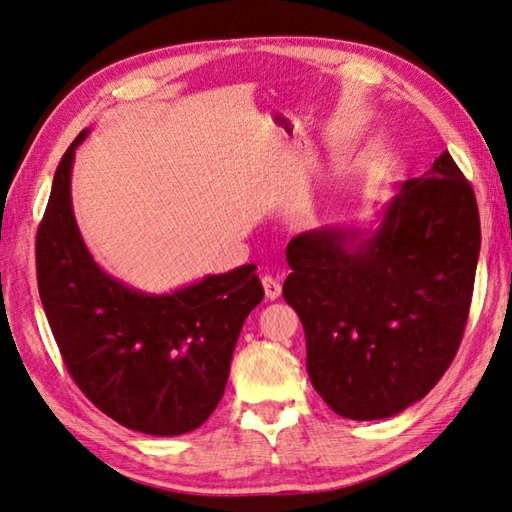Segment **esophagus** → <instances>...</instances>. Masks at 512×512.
Listing matches in <instances>:
<instances>
[{"label": "esophagus", "instance_id": "esophagus-1", "mask_svg": "<svg viewBox=\"0 0 512 512\" xmlns=\"http://www.w3.org/2000/svg\"><path fill=\"white\" fill-rule=\"evenodd\" d=\"M263 289H265V296L267 300H276L280 298V291H283V287H280V283L276 278L271 276H263Z\"/></svg>", "mask_w": 512, "mask_h": 512}]
</instances>
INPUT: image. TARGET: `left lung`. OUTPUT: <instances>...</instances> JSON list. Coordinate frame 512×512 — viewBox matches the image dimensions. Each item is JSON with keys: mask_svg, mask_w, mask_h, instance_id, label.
Segmentation results:
<instances>
[{"mask_svg": "<svg viewBox=\"0 0 512 512\" xmlns=\"http://www.w3.org/2000/svg\"><path fill=\"white\" fill-rule=\"evenodd\" d=\"M380 216L375 229L331 225L287 245L283 298L305 329L311 384L349 420L398 415L451 367L482 243L473 187L448 152Z\"/></svg>", "mask_w": 512, "mask_h": 512, "instance_id": "left-lung-1", "label": "left lung"}]
</instances>
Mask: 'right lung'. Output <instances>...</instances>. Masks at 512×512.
<instances>
[{
	"label": "right lung",
	"instance_id": "right-lung-1",
	"mask_svg": "<svg viewBox=\"0 0 512 512\" xmlns=\"http://www.w3.org/2000/svg\"><path fill=\"white\" fill-rule=\"evenodd\" d=\"M86 137L81 130L61 156L37 229L48 325L72 380L99 411L139 433H190L221 402L238 333L265 296L256 265L161 296L108 276L72 212V161Z\"/></svg>",
	"mask_w": 512,
	"mask_h": 512
}]
</instances>
